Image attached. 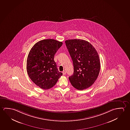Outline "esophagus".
<instances>
[{"label":"esophagus","instance_id":"esophagus-1","mask_svg":"<svg viewBox=\"0 0 130 130\" xmlns=\"http://www.w3.org/2000/svg\"><path fill=\"white\" fill-rule=\"evenodd\" d=\"M62 74L63 75H65L66 74V72L65 71H63V72H62Z\"/></svg>","mask_w":130,"mask_h":130}]
</instances>
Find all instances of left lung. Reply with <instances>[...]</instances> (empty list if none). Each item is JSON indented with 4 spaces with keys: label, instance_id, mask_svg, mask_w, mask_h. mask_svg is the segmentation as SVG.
Masks as SVG:
<instances>
[{
    "label": "left lung",
    "instance_id": "left-lung-1",
    "mask_svg": "<svg viewBox=\"0 0 130 130\" xmlns=\"http://www.w3.org/2000/svg\"><path fill=\"white\" fill-rule=\"evenodd\" d=\"M65 43L74 67L73 74L69 77L71 84L79 90L90 87L100 72L98 52L90 43L83 39L68 40Z\"/></svg>",
    "mask_w": 130,
    "mask_h": 130
}]
</instances>
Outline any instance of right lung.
<instances>
[{
  "mask_svg": "<svg viewBox=\"0 0 130 130\" xmlns=\"http://www.w3.org/2000/svg\"><path fill=\"white\" fill-rule=\"evenodd\" d=\"M62 43L53 39L41 40L32 47L27 60L28 76L43 89L53 87L62 75L58 70L54 57Z\"/></svg>",
  "mask_w": 130,
  "mask_h": 130,
  "instance_id": "add662e5",
  "label": "right lung"
}]
</instances>
